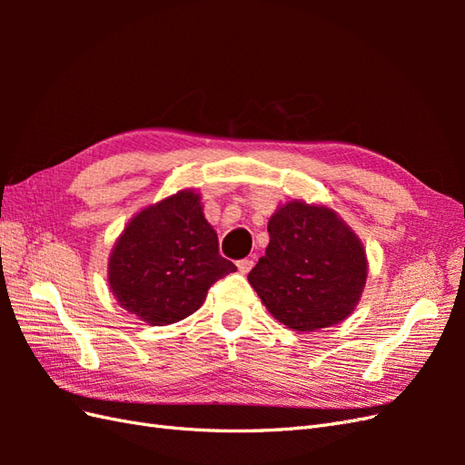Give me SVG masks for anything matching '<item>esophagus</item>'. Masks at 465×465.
<instances>
[{"label": "esophagus", "mask_w": 465, "mask_h": 465, "mask_svg": "<svg viewBox=\"0 0 465 465\" xmlns=\"http://www.w3.org/2000/svg\"><path fill=\"white\" fill-rule=\"evenodd\" d=\"M236 267H238V272L246 275V273L252 270V267H254V260H250V258L238 260V262H236Z\"/></svg>", "instance_id": "34e87169"}]
</instances>
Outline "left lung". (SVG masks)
I'll return each instance as SVG.
<instances>
[{
	"mask_svg": "<svg viewBox=\"0 0 465 465\" xmlns=\"http://www.w3.org/2000/svg\"><path fill=\"white\" fill-rule=\"evenodd\" d=\"M267 232L265 256L248 281L281 323L314 331L353 312L367 281V256L331 209L291 202L270 219Z\"/></svg>",
	"mask_w": 465,
	"mask_h": 465,
	"instance_id": "8db88e82",
	"label": "left lung"
}]
</instances>
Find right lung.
Returning a JSON list of instances; mask_svg holds the SVG:
<instances>
[{
    "instance_id": "obj_1",
    "label": "right lung",
    "mask_w": 465,
    "mask_h": 465,
    "mask_svg": "<svg viewBox=\"0 0 465 465\" xmlns=\"http://www.w3.org/2000/svg\"><path fill=\"white\" fill-rule=\"evenodd\" d=\"M232 272L200 195L180 192L128 223L112 250L108 283L125 311L163 326L193 314L209 287Z\"/></svg>"
}]
</instances>
